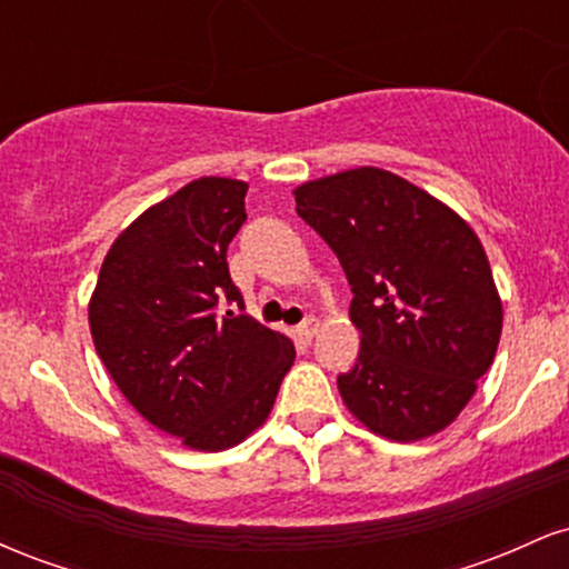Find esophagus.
<instances>
[{
    "instance_id": "34e87169",
    "label": "esophagus",
    "mask_w": 569,
    "mask_h": 569,
    "mask_svg": "<svg viewBox=\"0 0 569 569\" xmlns=\"http://www.w3.org/2000/svg\"><path fill=\"white\" fill-rule=\"evenodd\" d=\"M316 331H318V318H305L302 323H299V329H297V335L305 339V342H310L312 337H316Z\"/></svg>"
}]
</instances>
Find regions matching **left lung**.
<instances>
[{"instance_id": "8db88e82", "label": "left lung", "mask_w": 569, "mask_h": 569, "mask_svg": "<svg viewBox=\"0 0 569 569\" xmlns=\"http://www.w3.org/2000/svg\"><path fill=\"white\" fill-rule=\"evenodd\" d=\"M293 194L352 291L361 350L337 377L342 401L385 439L439 433L471 401L500 342L502 305L476 232L380 168L307 181Z\"/></svg>"}]
</instances>
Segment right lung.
I'll use <instances>...</instances> for the list:
<instances>
[{
    "label": "right lung",
    "instance_id": "obj_1",
    "mask_svg": "<svg viewBox=\"0 0 569 569\" xmlns=\"http://www.w3.org/2000/svg\"><path fill=\"white\" fill-rule=\"evenodd\" d=\"M246 192L206 176L143 211L109 248L90 299L96 350L130 407L202 452L262 426L297 356L248 316L230 278Z\"/></svg>",
    "mask_w": 569,
    "mask_h": 569
}]
</instances>
